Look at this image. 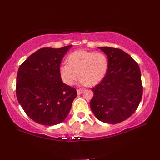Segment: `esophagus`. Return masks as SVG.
Returning a JSON list of instances; mask_svg holds the SVG:
<instances>
[{"instance_id": "1", "label": "esophagus", "mask_w": 160, "mask_h": 160, "mask_svg": "<svg viewBox=\"0 0 160 160\" xmlns=\"http://www.w3.org/2000/svg\"><path fill=\"white\" fill-rule=\"evenodd\" d=\"M77 92L78 95H81V93L83 92V89H77Z\"/></svg>"}]
</instances>
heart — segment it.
<instances>
[{
    "label": "heart",
    "instance_id": "b5f03b06",
    "mask_svg": "<svg viewBox=\"0 0 160 160\" xmlns=\"http://www.w3.org/2000/svg\"><path fill=\"white\" fill-rule=\"evenodd\" d=\"M66 63L61 65L59 73L63 82L72 86L79 76L81 85L95 86L107 74L108 61L103 53L77 50L66 58Z\"/></svg>",
    "mask_w": 160,
    "mask_h": 160
}]
</instances>
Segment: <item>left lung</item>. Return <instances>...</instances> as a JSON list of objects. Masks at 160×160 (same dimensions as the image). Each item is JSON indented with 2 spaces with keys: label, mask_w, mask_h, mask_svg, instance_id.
<instances>
[{
  "label": "left lung",
  "mask_w": 160,
  "mask_h": 160,
  "mask_svg": "<svg viewBox=\"0 0 160 160\" xmlns=\"http://www.w3.org/2000/svg\"><path fill=\"white\" fill-rule=\"evenodd\" d=\"M107 56L108 70L92 90L90 107L102 122L116 124L128 119L138 107L143 95L139 66L132 57L117 48L98 47Z\"/></svg>",
  "instance_id": "obj_1"
}]
</instances>
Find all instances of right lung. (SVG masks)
Instances as JSON below:
<instances>
[{
	"label": "right lung",
	"instance_id": "add662e5",
	"mask_svg": "<svg viewBox=\"0 0 160 160\" xmlns=\"http://www.w3.org/2000/svg\"><path fill=\"white\" fill-rule=\"evenodd\" d=\"M72 45L42 48L19 66L17 76L18 102L27 116L43 125H54L70 112L77 90L62 82L59 68Z\"/></svg>",
	"mask_w": 160,
	"mask_h": 160
}]
</instances>
